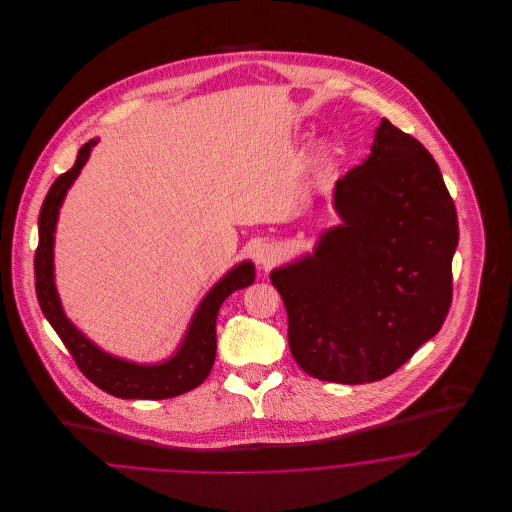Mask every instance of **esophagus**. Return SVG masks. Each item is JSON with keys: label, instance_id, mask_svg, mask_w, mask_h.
Returning <instances> with one entry per match:
<instances>
[{"label": "esophagus", "instance_id": "esophagus-1", "mask_svg": "<svg viewBox=\"0 0 512 512\" xmlns=\"http://www.w3.org/2000/svg\"><path fill=\"white\" fill-rule=\"evenodd\" d=\"M280 257V249L274 244H261L255 249V261L263 268L272 267Z\"/></svg>", "mask_w": 512, "mask_h": 512}]
</instances>
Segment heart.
<instances>
[{
	"mask_svg": "<svg viewBox=\"0 0 512 512\" xmlns=\"http://www.w3.org/2000/svg\"><path fill=\"white\" fill-rule=\"evenodd\" d=\"M318 161H320L322 167H330V163H332V151H330L328 147H322V149L318 151Z\"/></svg>",
	"mask_w": 512,
	"mask_h": 512,
	"instance_id": "obj_1",
	"label": "heart"
}]
</instances>
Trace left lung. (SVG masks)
Here are the masks:
<instances>
[{
    "label": "left lung",
    "mask_w": 512,
    "mask_h": 512,
    "mask_svg": "<svg viewBox=\"0 0 512 512\" xmlns=\"http://www.w3.org/2000/svg\"><path fill=\"white\" fill-rule=\"evenodd\" d=\"M340 226L274 268L295 363L318 380L376 382L434 338L453 299L457 211L438 163L388 119L365 163L336 182Z\"/></svg>",
    "instance_id": "obj_1"
}]
</instances>
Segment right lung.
I'll return each mask as SVG.
<instances>
[{"label":"right lung","instance_id":"1","mask_svg":"<svg viewBox=\"0 0 512 512\" xmlns=\"http://www.w3.org/2000/svg\"><path fill=\"white\" fill-rule=\"evenodd\" d=\"M98 140H90L80 147L71 171L63 172L44 199L38 219V249L34 257V278L36 295L42 313L57 332V336L71 351L74 361L82 374L96 384L99 390L107 391L121 399H169L197 388L211 372L217 355V315L222 301L255 282V267L251 261L226 272L219 282L209 290L199 303L188 332L180 343L178 351L165 363L157 365H136L113 357L101 351L94 341L88 340L73 322L65 317L55 280H53V242L55 226L61 203L67 190L73 186L76 176L86 165L90 151Z\"/></svg>","mask_w":512,"mask_h":512}]
</instances>
